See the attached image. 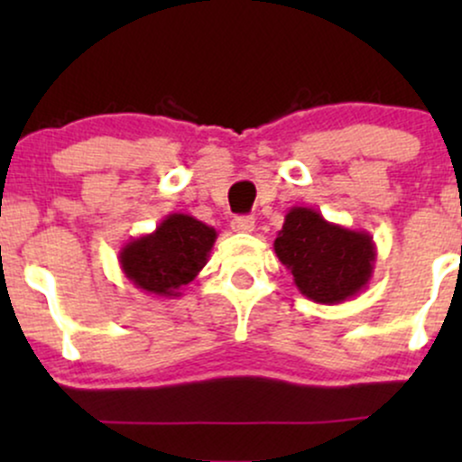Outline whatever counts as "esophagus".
I'll list each match as a JSON object with an SVG mask.
<instances>
[{"instance_id": "1", "label": "esophagus", "mask_w": 462, "mask_h": 462, "mask_svg": "<svg viewBox=\"0 0 462 462\" xmlns=\"http://www.w3.org/2000/svg\"><path fill=\"white\" fill-rule=\"evenodd\" d=\"M254 226H256L254 217H235V219H232V230L241 232V235L254 232Z\"/></svg>"}]
</instances>
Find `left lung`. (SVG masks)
Listing matches in <instances>:
<instances>
[{
    "label": "left lung",
    "instance_id": "left-lung-1",
    "mask_svg": "<svg viewBox=\"0 0 462 462\" xmlns=\"http://www.w3.org/2000/svg\"><path fill=\"white\" fill-rule=\"evenodd\" d=\"M301 295L317 304H341L367 289L375 263L374 236L323 219L319 210L293 206L273 243Z\"/></svg>",
    "mask_w": 462,
    "mask_h": 462
}]
</instances>
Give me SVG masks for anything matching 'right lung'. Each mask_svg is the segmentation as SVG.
<instances>
[{
	"mask_svg": "<svg viewBox=\"0 0 462 462\" xmlns=\"http://www.w3.org/2000/svg\"><path fill=\"white\" fill-rule=\"evenodd\" d=\"M215 241V227L190 215L171 213L150 235L132 238L121 247V272L145 293L180 298V289L208 263Z\"/></svg>",
	"mask_w": 462,
	"mask_h": 462,
	"instance_id": "add662e5",
	"label": "right lung"
}]
</instances>
